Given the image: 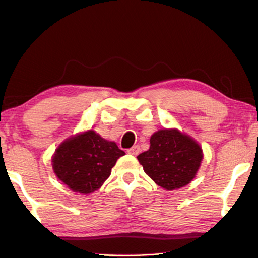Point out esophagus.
Instances as JSON below:
<instances>
[{"label":"esophagus","mask_w":258,"mask_h":258,"mask_svg":"<svg viewBox=\"0 0 258 258\" xmlns=\"http://www.w3.org/2000/svg\"><path fill=\"white\" fill-rule=\"evenodd\" d=\"M139 152H140V147L139 146H133L132 148H130V149H127V154L133 155V156L139 155Z\"/></svg>","instance_id":"esophagus-1"}]
</instances>
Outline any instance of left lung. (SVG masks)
I'll list each match as a JSON object with an SVG mask.
<instances>
[{"mask_svg":"<svg viewBox=\"0 0 258 258\" xmlns=\"http://www.w3.org/2000/svg\"><path fill=\"white\" fill-rule=\"evenodd\" d=\"M146 174L166 190L180 189L192 181L203 160L194 139L177 130H160L150 138V148L138 156Z\"/></svg>","mask_w":258,"mask_h":258,"instance_id":"1","label":"left lung"}]
</instances>
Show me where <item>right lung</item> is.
<instances>
[{
	"label": "right lung",
	"instance_id": "obj_1",
	"mask_svg": "<svg viewBox=\"0 0 258 258\" xmlns=\"http://www.w3.org/2000/svg\"><path fill=\"white\" fill-rule=\"evenodd\" d=\"M124 155L115 142L107 141L94 131H87L61 143L52 166L55 175L69 189L86 195L102 185L117 159Z\"/></svg>",
	"mask_w": 258,
	"mask_h": 258
}]
</instances>
